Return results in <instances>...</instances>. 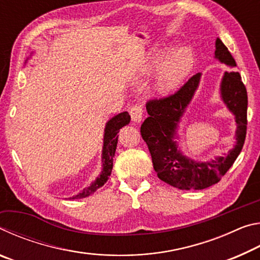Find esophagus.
Segmentation results:
<instances>
[{"mask_svg":"<svg viewBox=\"0 0 260 260\" xmlns=\"http://www.w3.org/2000/svg\"><path fill=\"white\" fill-rule=\"evenodd\" d=\"M129 114L134 122H141L144 118V108L141 104H135L129 109Z\"/></svg>","mask_w":260,"mask_h":260,"instance_id":"34e87169","label":"esophagus"}]
</instances>
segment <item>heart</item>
Returning a JSON list of instances; mask_svg holds the SVG:
<instances>
[{"label": "heart", "instance_id": "obj_1", "mask_svg": "<svg viewBox=\"0 0 260 260\" xmlns=\"http://www.w3.org/2000/svg\"><path fill=\"white\" fill-rule=\"evenodd\" d=\"M193 56L189 48H181L167 59L157 80V89L161 93H170L181 85L190 72Z\"/></svg>", "mask_w": 260, "mask_h": 260}]
</instances>
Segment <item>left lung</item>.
<instances>
[{
	"instance_id": "1",
	"label": "left lung",
	"mask_w": 260,
	"mask_h": 260,
	"mask_svg": "<svg viewBox=\"0 0 260 260\" xmlns=\"http://www.w3.org/2000/svg\"><path fill=\"white\" fill-rule=\"evenodd\" d=\"M215 57L222 63L236 67L234 58L220 39L215 41ZM200 77V73L193 74L173 94L149 100L146 104L149 117L141 125V135L150 151L158 178L179 189L201 190L218 183L234 164L245 141L248 94L240 73L232 71L223 76L221 95L223 102L236 117L235 148L228 156L208 162H196L178 151L172 139L180 117L197 89Z\"/></svg>"
}]
</instances>
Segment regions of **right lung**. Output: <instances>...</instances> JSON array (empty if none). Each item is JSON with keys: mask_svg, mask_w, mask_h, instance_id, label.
Returning <instances> with one entry per match:
<instances>
[{"mask_svg": "<svg viewBox=\"0 0 260 260\" xmlns=\"http://www.w3.org/2000/svg\"><path fill=\"white\" fill-rule=\"evenodd\" d=\"M131 116L128 112H121L117 116H114L112 119H110L105 127V133H104V146H103V171L101 173L100 178L94 183H91L89 187L85 188L81 192H79L78 195L73 196L71 200L74 199H83L96 191V189L102 187L103 184L107 182L110 174H111L112 166H113V157L114 152H116L117 143H118V133L122 126L129 124Z\"/></svg>", "mask_w": 260, "mask_h": 260, "instance_id": "obj_1", "label": "right lung"}]
</instances>
